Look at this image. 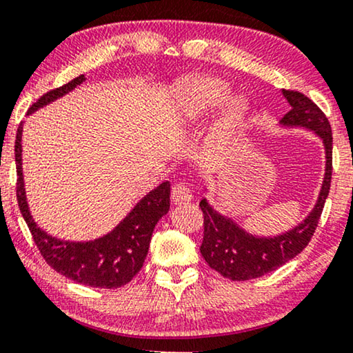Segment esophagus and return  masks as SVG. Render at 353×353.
<instances>
[{
	"label": "esophagus",
	"instance_id": "obj_1",
	"mask_svg": "<svg viewBox=\"0 0 353 353\" xmlns=\"http://www.w3.org/2000/svg\"><path fill=\"white\" fill-rule=\"evenodd\" d=\"M192 197V192L190 188H188L186 185H183V183H178V185H175L172 188V202L173 204H188V202L191 201Z\"/></svg>",
	"mask_w": 353,
	"mask_h": 353
}]
</instances>
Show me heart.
Here are the masks:
<instances>
[{
  "label": "heart",
  "instance_id": "obj_1",
  "mask_svg": "<svg viewBox=\"0 0 353 353\" xmlns=\"http://www.w3.org/2000/svg\"><path fill=\"white\" fill-rule=\"evenodd\" d=\"M230 86L214 77H199L185 81L178 91L183 122L191 125L201 120L216 105L214 123L205 138V154L216 157L228 149L243 132L249 115V103L244 96L230 94Z\"/></svg>",
  "mask_w": 353,
  "mask_h": 353
}]
</instances>
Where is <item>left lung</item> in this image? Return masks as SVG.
Listing matches in <instances>:
<instances>
[{"label": "left lung", "instance_id": "1", "mask_svg": "<svg viewBox=\"0 0 353 353\" xmlns=\"http://www.w3.org/2000/svg\"><path fill=\"white\" fill-rule=\"evenodd\" d=\"M291 110L279 120L284 128H303L321 139L325 148V176L313 209L301 223L274 236H257L244 230L231 216L220 214L205 199L201 201L204 214V239L201 254L210 268L231 281H248L276 270L301 254L310 243L330 194L332 173V132L320 108L299 91L283 90ZM207 191V188H205Z\"/></svg>", "mask_w": 353, "mask_h": 353}]
</instances>
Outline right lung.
Returning <instances> with one entry per match:
<instances>
[{
    "label": "right lung",
    "instance_id": "1",
    "mask_svg": "<svg viewBox=\"0 0 353 353\" xmlns=\"http://www.w3.org/2000/svg\"><path fill=\"white\" fill-rule=\"evenodd\" d=\"M85 80V75H79L61 88L48 91L35 104H32L27 115L70 93ZM22 132L23 125L21 123L14 146L17 167V202L46 263L62 276L91 288L117 289L132 281L143 267L157 221L170 209V183L163 181L149 191L114 230L98 239L64 241L54 238L35 223L28 209L22 168Z\"/></svg>",
    "mask_w": 353,
    "mask_h": 353
}]
</instances>
